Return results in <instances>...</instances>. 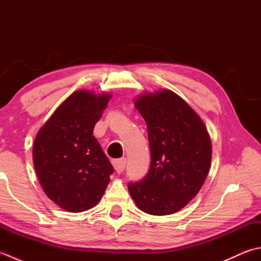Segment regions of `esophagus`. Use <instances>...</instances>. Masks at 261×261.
I'll list each match as a JSON object with an SVG mask.
<instances>
[{"instance_id": "34e87169", "label": "esophagus", "mask_w": 261, "mask_h": 261, "mask_svg": "<svg viewBox=\"0 0 261 261\" xmlns=\"http://www.w3.org/2000/svg\"><path fill=\"white\" fill-rule=\"evenodd\" d=\"M125 165H126V159L125 158H121V159H118V160H114V162H113L114 169L118 174H121L122 171L124 170Z\"/></svg>"}]
</instances>
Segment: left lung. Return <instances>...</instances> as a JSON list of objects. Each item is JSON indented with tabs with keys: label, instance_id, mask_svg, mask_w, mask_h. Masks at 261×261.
Masks as SVG:
<instances>
[{
	"label": "left lung",
	"instance_id": "1",
	"mask_svg": "<svg viewBox=\"0 0 261 261\" xmlns=\"http://www.w3.org/2000/svg\"><path fill=\"white\" fill-rule=\"evenodd\" d=\"M135 107L147 123L151 163L145 178L127 188L143 212L173 214L197 195L208 175V132L195 111L171 91L142 94Z\"/></svg>",
	"mask_w": 261,
	"mask_h": 261
}]
</instances>
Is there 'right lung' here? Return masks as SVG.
Wrapping results in <instances>:
<instances>
[{
	"label": "right lung",
	"instance_id": "add662e5",
	"mask_svg": "<svg viewBox=\"0 0 261 261\" xmlns=\"http://www.w3.org/2000/svg\"><path fill=\"white\" fill-rule=\"evenodd\" d=\"M111 95L76 91L59 105L33 143V164L46 195L67 212L99 202L113 167L93 136Z\"/></svg>",
	"mask_w": 261,
	"mask_h": 261
}]
</instances>
